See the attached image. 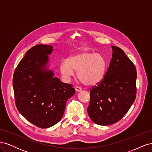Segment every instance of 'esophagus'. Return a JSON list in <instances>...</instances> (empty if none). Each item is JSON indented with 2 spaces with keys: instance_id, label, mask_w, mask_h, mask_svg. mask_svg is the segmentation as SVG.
Here are the masks:
<instances>
[{
  "instance_id": "34e87169",
  "label": "esophagus",
  "mask_w": 152,
  "mask_h": 152,
  "mask_svg": "<svg viewBox=\"0 0 152 152\" xmlns=\"http://www.w3.org/2000/svg\"><path fill=\"white\" fill-rule=\"evenodd\" d=\"M82 88L81 87H80V86H76L75 87V91H82Z\"/></svg>"
}]
</instances>
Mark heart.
<instances>
[{
    "mask_svg": "<svg viewBox=\"0 0 152 152\" xmlns=\"http://www.w3.org/2000/svg\"><path fill=\"white\" fill-rule=\"evenodd\" d=\"M107 67V61L102 54L84 51L63 60L61 72L66 79H70L78 72L79 79L85 85L93 86L102 80Z\"/></svg>",
    "mask_w": 152,
    "mask_h": 152,
    "instance_id": "1",
    "label": "heart"
}]
</instances>
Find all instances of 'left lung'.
<instances>
[{"mask_svg":"<svg viewBox=\"0 0 152 152\" xmlns=\"http://www.w3.org/2000/svg\"><path fill=\"white\" fill-rule=\"evenodd\" d=\"M112 58L103 79L90 88L87 112L101 126L116 123L129 111L136 96V69L124 50L112 46Z\"/></svg>","mask_w":152,"mask_h":152,"instance_id":"8db88e82","label":"left lung"}]
</instances>
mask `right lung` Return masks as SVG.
I'll return each mask as SVG.
<instances>
[{
    "instance_id": "1",
    "label": "right lung",
    "mask_w": 152,
    "mask_h": 152,
    "mask_svg": "<svg viewBox=\"0 0 152 152\" xmlns=\"http://www.w3.org/2000/svg\"><path fill=\"white\" fill-rule=\"evenodd\" d=\"M53 47L39 44L30 48L14 73L12 84L15 104L27 121L40 128H48L61 120L67 100L75 94L72 84L53 77L44 70L47 54Z\"/></svg>"
}]
</instances>
